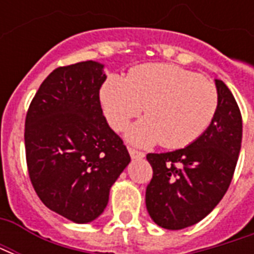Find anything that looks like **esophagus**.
<instances>
[{
    "label": "esophagus",
    "instance_id": "esophagus-1",
    "mask_svg": "<svg viewBox=\"0 0 254 254\" xmlns=\"http://www.w3.org/2000/svg\"><path fill=\"white\" fill-rule=\"evenodd\" d=\"M129 154H130V158L132 159H140V158H144V152L141 151H138L136 148H132V147H129Z\"/></svg>",
    "mask_w": 254,
    "mask_h": 254
}]
</instances>
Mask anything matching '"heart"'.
Listing matches in <instances>:
<instances>
[{
	"instance_id": "b5f03b06",
	"label": "heart",
	"mask_w": 254,
	"mask_h": 254,
	"mask_svg": "<svg viewBox=\"0 0 254 254\" xmlns=\"http://www.w3.org/2000/svg\"><path fill=\"white\" fill-rule=\"evenodd\" d=\"M99 96L106 120L117 132L144 106L147 118L127 129V140L137 145L160 143L170 149L194 143L212 124L219 107V92L212 81L163 63L132 67L127 78L111 74Z\"/></svg>"
}]
</instances>
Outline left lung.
<instances>
[{
    "label": "left lung",
    "mask_w": 254,
    "mask_h": 254,
    "mask_svg": "<svg viewBox=\"0 0 254 254\" xmlns=\"http://www.w3.org/2000/svg\"><path fill=\"white\" fill-rule=\"evenodd\" d=\"M218 113L194 143L171 152L148 154L152 178L145 204L155 223L169 230L196 224L218 205L234 176L242 141V117L231 91L215 80Z\"/></svg>",
    "instance_id": "obj_1"
}]
</instances>
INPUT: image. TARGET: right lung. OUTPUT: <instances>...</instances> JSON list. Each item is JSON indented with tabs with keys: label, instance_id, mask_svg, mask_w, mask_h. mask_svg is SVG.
Segmentation results:
<instances>
[{
	"label": "right lung",
	"instance_id": "add662e5",
	"mask_svg": "<svg viewBox=\"0 0 254 254\" xmlns=\"http://www.w3.org/2000/svg\"><path fill=\"white\" fill-rule=\"evenodd\" d=\"M102 69L94 61L54 69L25 117L31 184L49 209L74 223H88L105 211L111 185L130 162L102 111Z\"/></svg>",
	"mask_w": 254,
	"mask_h": 254
}]
</instances>
